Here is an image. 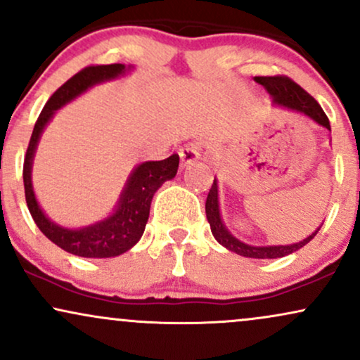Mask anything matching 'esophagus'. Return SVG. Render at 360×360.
Instances as JSON below:
<instances>
[{"instance_id":"esophagus-1","label":"esophagus","mask_w":360,"mask_h":360,"mask_svg":"<svg viewBox=\"0 0 360 360\" xmlns=\"http://www.w3.org/2000/svg\"><path fill=\"white\" fill-rule=\"evenodd\" d=\"M199 155V149L196 146H186L184 149L179 150V158H181V164H183V167H191L194 162L198 161Z\"/></svg>"}]
</instances>
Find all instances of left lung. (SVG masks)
<instances>
[{"label":"left lung","mask_w":360,"mask_h":360,"mask_svg":"<svg viewBox=\"0 0 360 360\" xmlns=\"http://www.w3.org/2000/svg\"><path fill=\"white\" fill-rule=\"evenodd\" d=\"M255 82L263 86L271 97V103L276 107H283V109L297 112L309 117L310 120H314L315 124L322 125L327 131H330V122H328L326 112L322 110V107L319 105V102L311 97L310 94H307L300 85H297L295 82L287 79V77H255ZM206 218L207 223L211 226V233L216 238L219 245L224 248L233 251V253L240 255L245 258H258V259H274L287 257V255L293 253V251L304 248L309 241L319 233L320 226L315 229L311 235H309L305 240L297 241L292 245H266V246H255L248 245L245 241L238 240L236 236L231 235V231L226 228L221 211H219V193H218V181L214 177V183L211 186L210 193H207L206 199Z\"/></svg>","instance_id":"8db88e82"}]
</instances>
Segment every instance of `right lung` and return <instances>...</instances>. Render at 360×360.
<instances>
[{
  "label": "right lung",
  "instance_id": "add662e5",
  "mask_svg": "<svg viewBox=\"0 0 360 360\" xmlns=\"http://www.w3.org/2000/svg\"><path fill=\"white\" fill-rule=\"evenodd\" d=\"M131 70H134L132 65L125 67L124 63L95 65V67L84 68L77 75H73L70 80L65 82L43 107L41 114L34 124L27 155H25V198H27V205L33 221L50 241H53L56 246L68 251V253L77 255V257L114 258L131 250L144 233L147 219H149L150 202H153L155 191L166 181L172 179L176 176L177 167H179V155L177 154L169 155L164 161H146L137 164L127 177V183L120 193L114 211L107 218L89 224V226H60L43 213L32 181L34 153H37L43 131L63 105L75 101L77 97H80L92 86L101 85L103 82L120 79Z\"/></svg>",
  "mask_w": 360,
  "mask_h": 360
}]
</instances>
